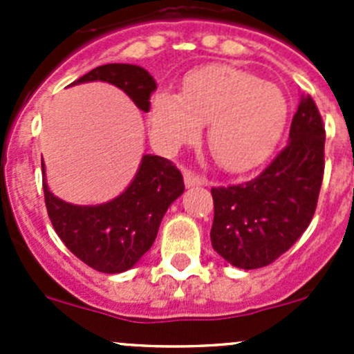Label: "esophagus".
Listing matches in <instances>:
<instances>
[{"mask_svg":"<svg viewBox=\"0 0 354 354\" xmlns=\"http://www.w3.org/2000/svg\"><path fill=\"white\" fill-rule=\"evenodd\" d=\"M185 185H187L188 188H194V187H200V185H207V180L197 173L185 171Z\"/></svg>","mask_w":354,"mask_h":354,"instance_id":"esophagus-1","label":"esophagus"}]
</instances>
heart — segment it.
Here are the masks:
<instances>
[{
	"instance_id": "heart-1",
	"label": "heart",
	"mask_w": 354,
	"mask_h": 354,
	"mask_svg": "<svg viewBox=\"0 0 354 354\" xmlns=\"http://www.w3.org/2000/svg\"><path fill=\"white\" fill-rule=\"evenodd\" d=\"M288 121V101L277 85L226 65L192 71L183 92L159 88L151 101V131L166 151L198 137L217 162L240 173L259 166L276 149Z\"/></svg>"
}]
</instances>
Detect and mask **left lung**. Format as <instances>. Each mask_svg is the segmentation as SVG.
Wrapping results in <instances>:
<instances>
[{
	"instance_id": "1",
	"label": "left lung",
	"mask_w": 354,
	"mask_h": 354,
	"mask_svg": "<svg viewBox=\"0 0 354 354\" xmlns=\"http://www.w3.org/2000/svg\"><path fill=\"white\" fill-rule=\"evenodd\" d=\"M326 128L312 95H303L286 147L253 180L214 187L210 241L240 269H260L286 253L315 214L324 180Z\"/></svg>"
}]
</instances>
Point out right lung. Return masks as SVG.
Wrapping results in <instances>:
<instances>
[{
	"label": "right lung",
	"instance_id": "1",
	"mask_svg": "<svg viewBox=\"0 0 354 354\" xmlns=\"http://www.w3.org/2000/svg\"><path fill=\"white\" fill-rule=\"evenodd\" d=\"M108 82L120 87L137 108L147 113L156 91L154 78L137 65L109 63L75 80ZM44 173V164H42ZM44 202L56 234L77 259L104 274L131 269L154 243L167 207L185 190L180 169L159 156H144L130 187L102 205H71L49 192Z\"/></svg>",
	"mask_w": 354,
	"mask_h": 354
}]
</instances>
